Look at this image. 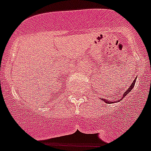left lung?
Listing matches in <instances>:
<instances>
[{"mask_svg": "<svg viewBox=\"0 0 151 151\" xmlns=\"http://www.w3.org/2000/svg\"><path fill=\"white\" fill-rule=\"evenodd\" d=\"M134 84H135V80H134V81H133V82L132 83V85H131V86L129 88V90H126L125 91V92H124V94L123 95H122V99H123V97H125V96H126V94H128L129 93V92L131 91V90H132V89L133 88H134ZM103 101H104L105 103H106V104H113V103H116V102H119V101H120L121 100H119V101H108V100H106V99H101Z\"/></svg>", "mask_w": 151, "mask_h": 151, "instance_id": "1", "label": "left lung"}]
</instances>
